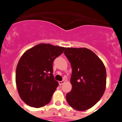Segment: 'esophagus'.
<instances>
[{
	"instance_id": "1",
	"label": "esophagus",
	"mask_w": 122,
	"mask_h": 122,
	"mask_svg": "<svg viewBox=\"0 0 122 122\" xmlns=\"http://www.w3.org/2000/svg\"><path fill=\"white\" fill-rule=\"evenodd\" d=\"M65 82V81L64 80L62 81H59V84L60 85V86H62V84H64Z\"/></svg>"
}]
</instances>
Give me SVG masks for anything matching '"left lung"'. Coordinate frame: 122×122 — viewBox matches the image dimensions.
Returning <instances> with one entry per match:
<instances>
[{
    "mask_svg": "<svg viewBox=\"0 0 122 122\" xmlns=\"http://www.w3.org/2000/svg\"><path fill=\"white\" fill-rule=\"evenodd\" d=\"M72 68L71 92L68 103L77 111L93 107L103 95L106 85L104 63L93 51L86 48H67L64 51Z\"/></svg>",
    "mask_w": 122,
    "mask_h": 122,
    "instance_id": "left-lung-1",
    "label": "left lung"
}]
</instances>
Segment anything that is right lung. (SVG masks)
Returning a JSON list of instances; mask_svg holds the SVG:
<instances>
[{
  "label": "right lung",
  "mask_w": 122,
  "mask_h": 122,
  "mask_svg": "<svg viewBox=\"0 0 122 122\" xmlns=\"http://www.w3.org/2000/svg\"><path fill=\"white\" fill-rule=\"evenodd\" d=\"M65 49L41 43L21 56L16 71V84L19 97L25 104L38 108L50 102L59 86L52 74V63Z\"/></svg>",
  "instance_id": "right-lung-1"
}]
</instances>
